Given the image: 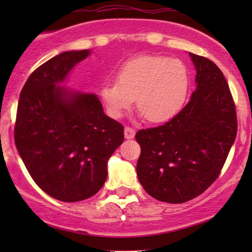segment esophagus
<instances>
[{
	"instance_id": "esophagus-1",
	"label": "esophagus",
	"mask_w": 252,
	"mask_h": 252,
	"mask_svg": "<svg viewBox=\"0 0 252 252\" xmlns=\"http://www.w3.org/2000/svg\"><path fill=\"white\" fill-rule=\"evenodd\" d=\"M124 136H126V139H133L135 136V130L130 126H126L124 128Z\"/></svg>"
}]
</instances>
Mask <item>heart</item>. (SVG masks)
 Instances as JSON below:
<instances>
[{
    "instance_id": "obj_1",
    "label": "heart",
    "mask_w": 252,
    "mask_h": 252,
    "mask_svg": "<svg viewBox=\"0 0 252 252\" xmlns=\"http://www.w3.org/2000/svg\"><path fill=\"white\" fill-rule=\"evenodd\" d=\"M189 74L180 61L162 56H140L128 61L117 73V83L101 88L100 97L112 118H121L136 106L151 123H166L184 106Z\"/></svg>"
}]
</instances>
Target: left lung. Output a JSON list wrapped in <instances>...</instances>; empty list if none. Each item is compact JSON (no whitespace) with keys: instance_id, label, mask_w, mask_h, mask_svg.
I'll return each instance as SVG.
<instances>
[{"instance_id":"obj_1","label":"left lung","mask_w":252,"mask_h":252,"mask_svg":"<svg viewBox=\"0 0 252 252\" xmlns=\"http://www.w3.org/2000/svg\"><path fill=\"white\" fill-rule=\"evenodd\" d=\"M196 89L173 119L141 129L136 174L145 191L159 201L183 204L199 196L218 178L234 144L238 122L229 86L220 68L189 53Z\"/></svg>"}]
</instances>
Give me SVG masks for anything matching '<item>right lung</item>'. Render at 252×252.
Listing matches in <instances>:
<instances>
[{"mask_svg":"<svg viewBox=\"0 0 252 252\" xmlns=\"http://www.w3.org/2000/svg\"><path fill=\"white\" fill-rule=\"evenodd\" d=\"M90 50L55 56L28 78L18 102L14 141L34 182L64 202L91 197L107 179V162L124 140L96 94L64 85Z\"/></svg>","mask_w":252,"mask_h":252,"instance_id":"obj_1","label":"right lung"}]
</instances>
